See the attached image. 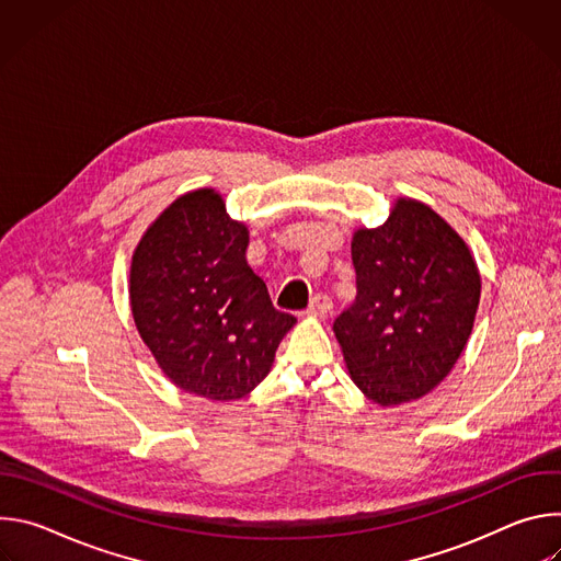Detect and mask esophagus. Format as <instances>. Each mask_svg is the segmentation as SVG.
Wrapping results in <instances>:
<instances>
[{
  "label": "esophagus",
  "instance_id": "esophagus-1",
  "mask_svg": "<svg viewBox=\"0 0 561 561\" xmlns=\"http://www.w3.org/2000/svg\"><path fill=\"white\" fill-rule=\"evenodd\" d=\"M331 308H333V301H331V297L329 295H324V293H319V295H314L312 299H310V304H308V314H312V317H324V314H329L331 312Z\"/></svg>",
  "mask_w": 561,
  "mask_h": 561
}]
</instances>
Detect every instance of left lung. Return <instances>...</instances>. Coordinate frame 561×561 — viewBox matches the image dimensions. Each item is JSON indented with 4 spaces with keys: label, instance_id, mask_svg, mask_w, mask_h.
<instances>
[{
    "label": "left lung",
    "instance_id": "1",
    "mask_svg": "<svg viewBox=\"0 0 561 561\" xmlns=\"http://www.w3.org/2000/svg\"><path fill=\"white\" fill-rule=\"evenodd\" d=\"M357 297L333 324L355 386L379 407L428 394L457 364L482 277L459 232L431 206L397 197L351 242Z\"/></svg>",
    "mask_w": 561,
    "mask_h": 561
}]
</instances>
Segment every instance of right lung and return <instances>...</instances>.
Returning a JSON list of instances; mask_svg holds the SVG:
<instances>
[{
    "label": "right lung",
    "instance_id": "add662e5",
    "mask_svg": "<svg viewBox=\"0 0 561 561\" xmlns=\"http://www.w3.org/2000/svg\"><path fill=\"white\" fill-rule=\"evenodd\" d=\"M247 249V224L215 188H197L159 213L130 260L139 337L178 388L213 402L249 394L297 322L273 306Z\"/></svg>",
    "mask_w": 561,
    "mask_h": 561
}]
</instances>
